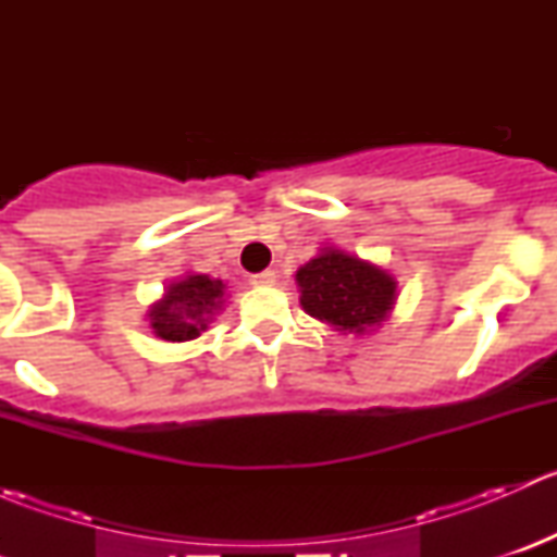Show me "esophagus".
Returning a JSON list of instances; mask_svg holds the SVG:
<instances>
[{
    "instance_id": "34e87169",
    "label": "esophagus",
    "mask_w": 557,
    "mask_h": 557,
    "mask_svg": "<svg viewBox=\"0 0 557 557\" xmlns=\"http://www.w3.org/2000/svg\"><path fill=\"white\" fill-rule=\"evenodd\" d=\"M274 283H277V272H274V269H267V272L252 274V277H250L252 288H272Z\"/></svg>"
}]
</instances>
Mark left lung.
Segmentation results:
<instances>
[{
  "instance_id": "1",
  "label": "left lung",
  "mask_w": 557,
  "mask_h": 557,
  "mask_svg": "<svg viewBox=\"0 0 557 557\" xmlns=\"http://www.w3.org/2000/svg\"><path fill=\"white\" fill-rule=\"evenodd\" d=\"M301 310L339 334H367L391 318L396 277L383 267L339 247L320 252L296 272Z\"/></svg>"
}]
</instances>
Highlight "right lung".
<instances>
[{
	"label": "right lung",
	"instance_id": "obj_1",
	"mask_svg": "<svg viewBox=\"0 0 557 557\" xmlns=\"http://www.w3.org/2000/svg\"><path fill=\"white\" fill-rule=\"evenodd\" d=\"M226 301V283L210 274L188 272L174 280L156 305H150V329L164 342H190L207 331Z\"/></svg>",
	"mask_w": 557,
	"mask_h": 557
}]
</instances>
